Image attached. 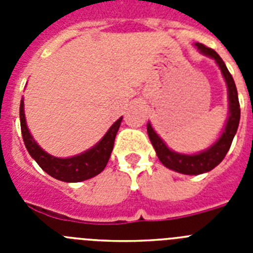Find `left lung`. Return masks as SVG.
<instances>
[{
    "mask_svg": "<svg viewBox=\"0 0 253 253\" xmlns=\"http://www.w3.org/2000/svg\"><path fill=\"white\" fill-rule=\"evenodd\" d=\"M194 45L196 46V49L202 54L215 60V63L220 68V72H222L225 84H227L228 118L222 133H220L218 139L205 151L198 152V153L194 154H185L169 149L166 143L162 140V138L152 128L151 123L148 122V124H147L149 140H151L152 146H153L154 151L157 153V157L160 158L163 166L172 169V171L178 172V173H184V175H200V173H205V172L211 171L214 167H216L219 163L222 162L227 152L231 148L232 140H233L234 135L237 133L241 118L240 101H238L236 84H234L233 77H232V75L228 71L223 59L219 57V54L215 50L203 45L202 43H195Z\"/></svg>",
    "mask_w": 253,
    "mask_h": 253,
    "instance_id": "8db88e82",
    "label": "left lung"
}]
</instances>
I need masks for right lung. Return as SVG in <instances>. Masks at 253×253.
Instances as JSON below:
<instances>
[{"mask_svg":"<svg viewBox=\"0 0 253 253\" xmlns=\"http://www.w3.org/2000/svg\"><path fill=\"white\" fill-rule=\"evenodd\" d=\"M122 120L123 116L111 125L104 137L90 149H87V151L82 152L77 156H72V157L59 158L46 153L35 142V139L30 134V130H29L28 124H26L24 99L20 102L21 134L29 154L37 161L38 165L48 175L59 181H64V182H80V181L88 180V178L95 177L96 175H99L100 172L104 171L107 165V161L111 156V152H113L114 140H115L116 133L119 130Z\"/></svg>","mask_w":253,"mask_h":253,"instance_id":"right-lung-1","label":"right lung"}]
</instances>
